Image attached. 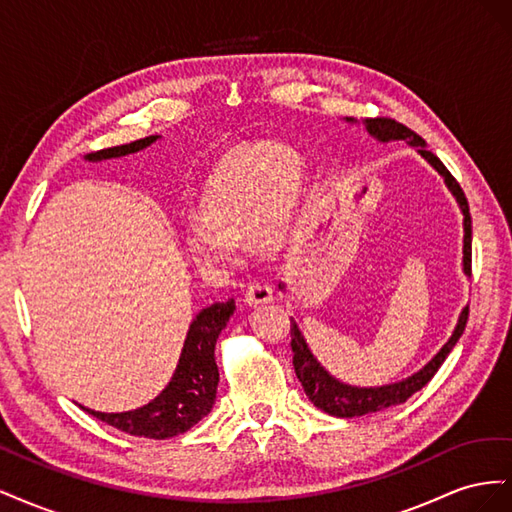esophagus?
I'll return each instance as SVG.
<instances>
[{
	"label": "esophagus",
	"mask_w": 512,
	"mask_h": 512,
	"mask_svg": "<svg viewBox=\"0 0 512 512\" xmlns=\"http://www.w3.org/2000/svg\"><path fill=\"white\" fill-rule=\"evenodd\" d=\"M273 299V288L267 282H252L245 286V303L247 305H262Z\"/></svg>",
	"instance_id": "esophagus-1"
}]
</instances>
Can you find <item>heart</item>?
Segmentation results:
<instances>
[{
    "instance_id": "1",
    "label": "heart",
    "mask_w": 512,
    "mask_h": 512,
    "mask_svg": "<svg viewBox=\"0 0 512 512\" xmlns=\"http://www.w3.org/2000/svg\"><path fill=\"white\" fill-rule=\"evenodd\" d=\"M303 192V160L280 143H252L228 151L200 194L198 220L183 230L185 252L207 269L235 260V241L250 232L262 252L286 239Z\"/></svg>"
}]
</instances>
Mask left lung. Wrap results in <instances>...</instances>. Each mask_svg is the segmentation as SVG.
Returning a JSON list of instances; mask_svg holds the SVG:
<instances>
[{"mask_svg": "<svg viewBox=\"0 0 512 512\" xmlns=\"http://www.w3.org/2000/svg\"><path fill=\"white\" fill-rule=\"evenodd\" d=\"M348 121H352V119H348ZM365 126L369 130V134L376 136L382 143L408 141L444 177L446 185L455 194L457 203L463 211V232H466V235H463V271L472 275V218H470L468 198H466V194H463L457 179L448 173V168L440 162V158L433 156V153L427 149L423 138L418 136L414 130H410L408 126H404V123H399L397 119H391V117H369V119H365ZM468 312H470V307H463V312L459 316V322H457L451 339H448V342L442 346V350L433 356V359L421 371H416V374L410 376L408 380H401V382L389 384V386H376V389H359V386H348L344 382L335 380L333 376H329V371H324L322 365L314 359V354L309 352L297 324L290 322V337H292L290 348L294 352L292 354L294 374H297L309 401H312L316 408H320L322 412H327L331 416H339V418L365 416L371 412H380L384 408L404 404L406 399H410L416 391H421L423 386L433 376H436V371L440 369L446 356L451 354V350L459 342L463 331H466Z\"/></svg>", "mask_w": 512, "mask_h": 512, "instance_id": "1", "label": "left lung"}]
</instances>
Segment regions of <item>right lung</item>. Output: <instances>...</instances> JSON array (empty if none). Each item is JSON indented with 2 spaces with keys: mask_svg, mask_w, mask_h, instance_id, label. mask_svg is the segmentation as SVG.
Masks as SVG:
<instances>
[{
  "mask_svg": "<svg viewBox=\"0 0 512 512\" xmlns=\"http://www.w3.org/2000/svg\"><path fill=\"white\" fill-rule=\"evenodd\" d=\"M156 138L158 134L145 136L141 141H134L128 145L100 149L89 153L87 160L128 156V153L149 147ZM232 312H235V301L230 299L226 303H213L194 318V322L190 324L188 337H185L173 380L168 382L166 389L153 399L151 404L132 412L117 414L96 412L89 408L83 410L89 412L91 416L100 418L106 425H113L119 431L130 433V436L166 440L188 431L213 408L220 382L218 363H215V342H218V337L226 327Z\"/></svg>",
  "mask_w": 512,
  "mask_h": 512,
  "instance_id": "add662e5",
  "label": "right lung"
}]
</instances>
